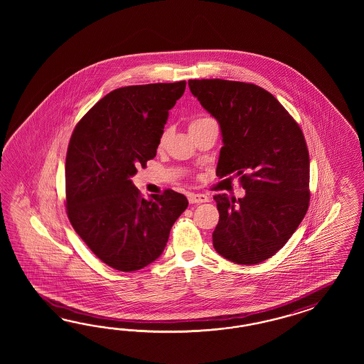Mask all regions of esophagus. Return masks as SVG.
Returning a JSON list of instances; mask_svg holds the SVG:
<instances>
[{
    "mask_svg": "<svg viewBox=\"0 0 364 364\" xmlns=\"http://www.w3.org/2000/svg\"><path fill=\"white\" fill-rule=\"evenodd\" d=\"M188 200L191 204H201V203H207L210 198L207 195H203V193H191L188 196Z\"/></svg>",
    "mask_w": 364,
    "mask_h": 364,
    "instance_id": "34e87169",
    "label": "esophagus"
}]
</instances>
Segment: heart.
<instances>
[{"mask_svg":"<svg viewBox=\"0 0 364 364\" xmlns=\"http://www.w3.org/2000/svg\"><path fill=\"white\" fill-rule=\"evenodd\" d=\"M210 120H212V119H210V117H198V119H195L193 122H191L189 124V129L192 128V127H196V125H198V124H203V122H210ZM166 141V132L163 133L161 134V137H160V145H164Z\"/></svg>","mask_w":364,"mask_h":364,"instance_id":"1","label":"heart"}]
</instances>
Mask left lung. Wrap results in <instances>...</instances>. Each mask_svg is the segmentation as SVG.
<instances>
[{"label":"left lung","mask_w":364,"mask_h":364,"mask_svg":"<svg viewBox=\"0 0 364 364\" xmlns=\"http://www.w3.org/2000/svg\"><path fill=\"white\" fill-rule=\"evenodd\" d=\"M192 95L220 125L216 175L240 176L242 198L215 195L218 254L259 264L283 248L309 204V154L298 122L265 89L230 80H189Z\"/></svg>","instance_id":"8db88e82"}]
</instances>
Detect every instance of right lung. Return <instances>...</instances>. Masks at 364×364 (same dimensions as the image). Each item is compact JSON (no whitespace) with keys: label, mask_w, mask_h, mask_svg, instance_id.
I'll return each mask as SVG.
<instances>
[{"label":"right lung","mask_w":364,"mask_h":364,"mask_svg":"<svg viewBox=\"0 0 364 364\" xmlns=\"http://www.w3.org/2000/svg\"><path fill=\"white\" fill-rule=\"evenodd\" d=\"M186 84L114 89L72 133L65 161L66 213L90 251L117 271L154 263L166 248L172 225L187 210L184 195L166 189L144 198L131 180L156 156L169 109Z\"/></svg>","instance_id":"1"}]
</instances>
